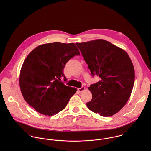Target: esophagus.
<instances>
[{
	"instance_id": "obj_1",
	"label": "esophagus",
	"mask_w": 151,
	"mask_h": 151,
	"mask_svg": "<svg viewBox=\"0 0 151 151\" xmlns=\"http://www.w3.org/2000/svg\"><path fill=\"white\" fill-rule=\"evenodd\" d=\"M85 89H86V88H85L84 86H82L81 88H78V91L80 92H82L84 91Z\"/></svg>"
}]
</instances>
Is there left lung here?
<instances>
[{
    "mask_svg": "<svg viewBox=\"0 0 151 151\" xmlns=\"http://www.w3.org/2000/svg\"><path fill=\"white\" fill-rule=\"evenodd\" d=\"M92 76L101 78L88 88L92 94L88 109L103 117L113 116L129 99L135 71L129 55L104 40L76 43Z\"/></svg>",
    "mask_w": 151,
    "mask_h": 151,
    "instance_id": "obj_1",
    "label": "left lung"
}]
</instances>
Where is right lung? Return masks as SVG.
I'll return each mask as SVG.
<instances>
[{
  "label": "right lung",
  "instance_id": "obj_1",
  "mask_svg": "<svg viewBox=\"0 0 151 151\" xmlns=\"http://www.w3.org/2000/svg\"><path fill=\"white\" fill-rule=\"evenodd\" d=\"M80 55L73 43H45L35 48L25 59L19 84L25 101L35 110L53 116L63 110L77 89L60 81L66 63Z\"/></svg>",
  "mask_w": 151,
  "mask_h": 151
}]
</instances>
